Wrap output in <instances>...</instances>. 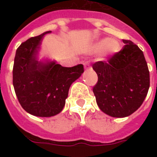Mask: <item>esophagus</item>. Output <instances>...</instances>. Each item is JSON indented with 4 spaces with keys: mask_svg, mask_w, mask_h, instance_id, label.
Returning <instances> with one entry per match:
<instances>
[{
    "mask_svg": "<svg viewBox=\"0 0 157 157\" xmlns=\"http://www.w3.org/2000/svg\"><path fill=\"white\" fill-rule=\"evenodd\" d=\"M84 67H85V69H88L90 68V64H89L88 62H86V63H84Z\"/></svg>",
    "mask_w": 157,
    "mask_h": 157,
    "instance_id": "obj_1",
    "label": "esophagus"
}]
</instances>
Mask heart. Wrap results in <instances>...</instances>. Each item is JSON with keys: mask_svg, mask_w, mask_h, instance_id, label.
<instances>
[{"mask_svg": "<svg viewBox=\"0 0 157 157\" xmlns=\"http://www.w3.org/2000/svg\"><path fill=\"white\" fill-rule=\"evenodd\" d=\"M92 52L98 53L102 51L104 56L116 54L120 50V44L115 40H108L104 38L98 40L92 45Z\"/></svg>", "mask_w": 157, "mask_h": 157, "instance_id": "1", "label": "heart"}]
</instances>
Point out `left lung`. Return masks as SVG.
<instances>
[{"label":"left lung","instance_id":"1","mask_svg":"<svg viewBox=\"0 0 157 157\" xmlns=\"http://www.w3.org/2000/svg\"><path fill=\"white\" fill-rule=\"evenodd\" d=\"M107 62H97L93 69L98 82L93 92L98 107L112 117H128L144 103L150 86V75L144 53L131 40Z\"/></svg>","mask_w":157,"mask_h":157}]
</instances>
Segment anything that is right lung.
<instances>
[{
	"label": "right lung",
	"instance_id": "add662e5",
	"mask_svg": "<svg viewBox=\"0 0 157 157\" xmlns=\"http://www.w3.org/2000/svg\"><path fill=\"white\" fill-rule=\"evenodd\" d=\"M31 37L16 50L13 85L22 107L31 115L50 117L63 109L70 86L84 72L82 64L65 67L50 59L39 60L45 34Z\"/></svg>",
	"mask_w": 157,
	"mask_h": 157
}]
</instances>
